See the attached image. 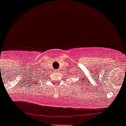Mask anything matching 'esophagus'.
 Returning <instances> with one entry per match:
<instances>
[{
	"mask_svg": "<svg viewBox=\"0 0 126 126\" xmlns=\"http://www.w3.org/2000/svg\"><path fill=\"white\" fill-rule=\"evenodd\" d=\"M55 73H56V72H55Z\"/></svg>",
	"mask_w": 126,
	"mask_h": 126,
	"instance_id": "1",
	"label": "esophagus"
}]
</instances>
